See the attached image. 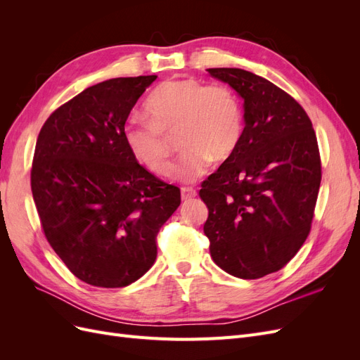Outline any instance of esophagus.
I'll return each mask as SVG.
<instances>
[{"instance_id": "obj_1", "label": "esophagus", "mask_w": 360, "mask_h": 360, "mask_svg": "<svg viewBox=\"0 0 360 360\" xmlns=\"http://www.w3.org/2000/svg\"><path fill=\"white\" fill-rule=\"evenodd\" d=\"M195 197H197V192H195L193 189H191V188H183L181 189V200L183 201H191Z\"/></svg>"}]
</instances>
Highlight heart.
<instances>
[{"mask_svg": "<svg viewBox=\"0 0 360 360\" xmlns=\"http://www.w3.org/2000/svg\"><path fill=\"white\" fill-rule=\"evenodd\" d=\"M144 108L148 120H127L123 138L129 153L155 176L172 171L168 136L179 134V147L184 150L176 168L181 181L197 180L212 158L226 159L240 143L242 106L225 85L207 86L192 78L165 81Z\"/></svg>", "mask_w": 360, "mask_h": 360, "instance_id": "obj_1", "label": "heart"}]
</instances>
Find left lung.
Instances as JSON below:
<instances>
[{"instance_id": "8db88e82", "label": "left lung", "mask_w": 360, "mask_h": 360, "mask_svg": "<svg viewBox=\"0 0 360 360\" xmlns=\"http://www.w3.org/2000/svg\"><path fill=\"white\" fill-rule=\"evenodd\" d=\"M243 99L240 143L201 186L204 234L226 274L258 279L284 267L307 240L321 162L303 108L270 81L243 69H207Z\"/></svg>"}]
</instances>
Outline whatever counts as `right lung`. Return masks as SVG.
<instances>
[{"label":"right lung","mask_w":360,"mask_h":360,"mask_svg":"<svg viewBox=\"0 0 360 360\" xmlns=\"http://www.w3.org/2000/svg\"><path fill=\"white\" fill-rule=\"evenodd\" d=\"M156 75L85 89L43 124L31 191L49 245L86 284L120 288L155 264L156 236L180 205V189L129 153L126 120Z\"/></svg>","instance_id":"1"}]
</instances>
